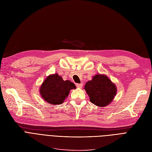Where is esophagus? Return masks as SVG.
<instances>
[{"mask_svg":"<svg viewBox=\"0 0 152 152\" xmlns=\"http://www.w3.org/2000/svg\"><path fill=\"white\" fill-rule=\"evenodd\" d=\"M76 86H77V88H82L83 87V84L82 83H80V84H76Z\"/></svg>","mask_w":152,"mask_h":152,"instance_id":"34e87169","label":"esophagus"}]
</instances>
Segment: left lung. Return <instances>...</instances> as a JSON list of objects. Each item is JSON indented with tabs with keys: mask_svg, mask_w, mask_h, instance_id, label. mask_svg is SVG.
<instances>
[{
	"mask_svg": "<svg viewBox=\"0 0 152 152\" xmlns=\"http://www.w3.org/2000/svg\"><path fill=\"white\" fill-rule=\"evenodd\" d=\"M90 102L99 107L108 105L116 94V86L104 75H96L85 85Z\"/></svg>",
	"mask_w": 152,
	"mask_h": 152,
	"instance_id": "obj_1",
	"label": "left lung"
}]
</instances>
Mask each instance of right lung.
I'll return each instance as SVG.
<instances>
[{
    "instance_id": "obj_1",
    "label": "right lung",
    "mask_w": 152,
    "mask_h": 152,
    "mask_svg": "<svg viewBox=\"0 0 152 152\" xmlns=\"http://www.w3.org/2000/svg\"><path fill=\"white\" fill-rule=\"evenodd\" d=\"M76 89V86L69 80L64 81L58 74L49 75L44 81L40 87L41 97L51 104H62L68 96L71 89Z\"/></svg>"
}]
</instances>
